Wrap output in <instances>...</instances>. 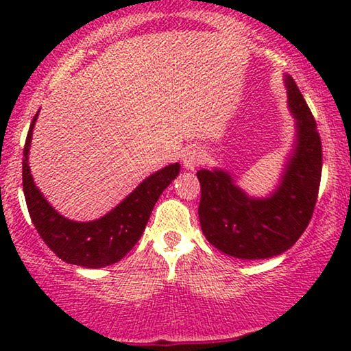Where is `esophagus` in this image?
<instances>
[{
  "label": "esophagus",
  "mask_w": 351,
  "mask_h": 351,
  "mask_svg": "<svg viewBox=\"0 0 351 351\" xmlns=\"http://www.w3.org/2000/svg\"><path fill=\"white\" fill-rule=\"evenodd\" d=\"M204 160V153L199 147H190L186 148V152L182 156V162H184V167L189 171H195L201 162Z\"/></svg>",
  "instance_id": "34e87169"
}]
</instances>
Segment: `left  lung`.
Listing matches in <instances>:
<instances>
[{
  "label": "left lung",
  "mask_w": 351,
  "mask_h": 351,
  "mask_svg": "<svg viewBox=\"0 0 351 351\" xmlns=\"http://www.w3.org/2000/svg\"><path fill=\"white\" fill-rule=\"evenodd\" d=\"M287 108L294 121V142L285 158L275 189L252 196L222 167L199 169L198 208L204 237L227 256L257 261L270 258L294 246L305 232L316 198L321 167V138L313 114L289 75L282 76Z\"/></svg>",
  "instance_id": "left-lung-1"
}]
</instances>
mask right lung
I'll return each mask as SVG.
<instances>
[{"instance_id":"right-lung-1","label":"right lung","mask_w":351,"mask_h":351,"mask_svg":"<svg viewBox=\"0 0 351 351\" xmlns=\"http://www.w3.org/2000/svg\"><path fill=\"white\" fill-rule=\"evenodd\" d=\"M38 112L27 134L22 160V184L32 222L57 257L83 268H104L121 261L141 239L158 198L179 176L180 165H167L143 179L121 203L102 217L78 222L54 209L33 180L30 145Z\"/></svg>"}]
</instances>
